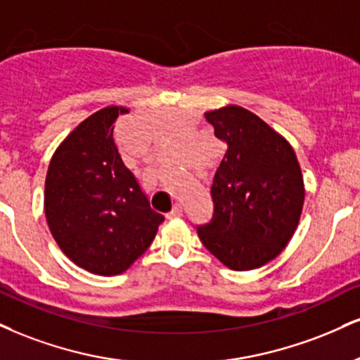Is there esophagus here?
<instances>
[{
    "label": "esophagus",
    "mask_w": 360,
    "mask_h": 360,
    "mask_svg": "<svg viewBox=\"0 0 360 360\" xmlns=\"http://www.w3.org/2000/svg\"><path fill=\"white\" fill-rule=\"evenodd\" d=\"M177 216H183V205H179V202H177V205H174V207H172L171 213H167V218L169 219L177 218Z\"/></svg>",
    "instance_id": "esophagus-1"
}]
</instances>
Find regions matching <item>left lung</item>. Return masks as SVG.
I'll return each mask as SVG.
<instances>
[{
  "label": "left lung",
  "mask_w": 360,
  "mask_h": 360,
  "mask_svg": "<svg viewBox=\"0 0 360 360\" xmlns=\"http://www.w3.org/2000/svg\"><path fill=\"white\" fill-rule=\"evenodd\" d=\"M228 146L211 186L214 213L198 226L201 243L223 265L253 270L283 251L298 226L305 188L285 137L240 105L206 112Z\"/></svg>",
  "instance_id": "8db88e82"
}]
</instances>
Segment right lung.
Segmentation results:
<instances>
[{
  "label": "right lung",
  "instance_id": "add662e5",
  "mask_svg": "<svg viewBox=\"0 0 360 360\" xmlns=\"http://www.w3.org/2000/svg\"><path fill=\"white\" fill-rule=\"evenodd\" d=\"M110 105L86 117L51 158L45 181L46 223L60 250L95 275H120L149 248L164 216L150 207L114 142Z\"/></svg>",
  "mask_w": 360,
  "mask_h": 360
}]
</instances>
